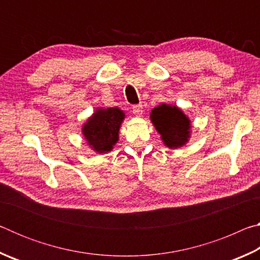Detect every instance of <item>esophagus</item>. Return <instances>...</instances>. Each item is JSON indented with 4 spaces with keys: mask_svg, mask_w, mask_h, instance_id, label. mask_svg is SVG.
Masks as SVG:
<instances>
[{
    "mask_svg": "<svg viewBox=\"0 0 260 260\" xmlns=\"http://www.w3.org/2000/svg\"><path fill=\"white\" fill-rule=\"evenodd\" d=\"M133 113L135 114V116H138V117L142 116V113H143V108H142V105H141V104H139V105H134V107H133Z\"/></svg>",
    "mask_w": 260,
    "mask_h": 260,
    "instance_id": "1",
    "label": "esophagus"
}]
</instances>
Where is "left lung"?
I'll return each mask as SVG.
<instances>
[{"mask_svg":"<svg viewBox=\"0 0 260 260\" xmlns=\"http://www.w3.org/2000/svg\"><path fill=\"white\" fill-rule=\"evenodd\" d=\"M150 120L167 148H181L190 139L191 121L177 105L159 104L151 110Z\"/></svg>","mask_w":260,"mask_h":260,"instance_id":"obj_1","label":"left lung"}]
</instances>
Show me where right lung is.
<instances>
[{"instance_id": "1", "label": "right lung", "mask_w": 260, "mask_h": 260, "mask_svg": "<svg viewBox=\"0 0 260 260\" xmlns=\"http://www.w3.org/2000/svg\"><path fill=\"white\" fill-rule=\"evenodd\" d=\"M126 118L118 107L98 108L82 125L81 133L96 153H108L119 141V129Z\"/></svg>"}]
</instances>
